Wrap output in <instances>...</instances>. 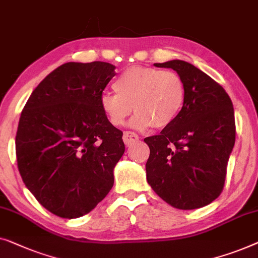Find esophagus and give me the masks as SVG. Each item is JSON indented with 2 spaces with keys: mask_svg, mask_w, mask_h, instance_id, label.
I'll use <instances>...</instances> for the list:
<instances>
[{
  "mask_svg": "<svg viewBox=\"0 0 258 258\" xmlns=\"http://www.w3.org/2000/svg\"><path fill=\"white\" fill-rule=\"evenodd\" d=\"M122 139H124V143L126 145H132V144L137 143V141L139 140V137H138L137 133L127 131V132L124 133V137H122Z\"/></svg>",
  "mask_w": 258,
  "mask_h": 258,
  "instance_id": "34e87169",
  "label": "esophagus"
}]
</instances>
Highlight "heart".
I'll use <instances>...</instances> for the list:
<instances>
[{
    "mask_svg": "<svg viewBox=\"0 0 258 258\" xmlns=\"http://www.w3.org/2000/svg\"><path fill=\"white\" fill-rule=\"evenodd\" d=\"M115 93H104L100 107L113 126H122L137 112L131 125L146 130L152 125L164 128L173 124L186 103V83L175 71L157 68L126 69L114 82Z\"/></svg>",
    "mask_w": 258,
    "mask_h": 258,
    "instance_id": "obj_1",
    "label": "heart"
}]
</instances>
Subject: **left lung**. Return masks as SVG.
I'll use <instances>...</instances> for the list:
<instances>
[{"label":"left lung","mask_w":258,"mask_h":258,"mask_svg":"<svg viewBox=\"0 0 258 258\" xmlns=\"http://www.w3.org/2000/svg\"><path fill=\"white\" fill-rule=\"evenodd\" d=\"M154 65L176 71L187 93L176 120L144 139L150 147L147 181L170 206L201 208L223 190L236 138L233 103L219 83L190 63L174 59Z\"/></svg>","instance_id":"left-lung-1"}]
</instances>
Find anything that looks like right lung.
<instances>
[{
	"mask_svg": "<svg viewBox=\"0 0 258 258\" xmlns=\"http://www.w3.org/2000/svg\"><path fill=\"white\" fill-rule=\"evenodd\" d=\"M114 69L105 61L60 65L32 91L21 113L15 143L22 180L59 217L90 213L113 187L125 145L101 110L100 97Z\"/></svg>",
	"mask_w": 258,
	"mask_h": 258,
	"instance_id": "1",
	"label": "right lung"
}]
</instances>
